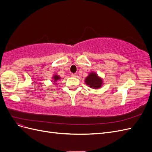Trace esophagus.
Instances as JSON below:
<instances>
[{"label":"esophagus","instance_id":"esophagus-1","mask_svg":"<svg viewBox=\"0 0 152 152\" xmlns=\"http://www.w3.org/2000/svg\"><path fill=\"white\" fill-rule=\"evenodd\" d=\"M72 77H74V78H77L78 76L77 74H75V73H73V74H72L71 75Z\"/></svg>","mask_w":152,"mask_h":152}]
</instances>
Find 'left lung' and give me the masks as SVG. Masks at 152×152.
Wrapping results in <instances>:
<instances>
[{
  "mask_svg": "<svg viewBox=\"0 0 152 152\" xmlns=\"http://www.w3.org/2000/svg\"><path fill=\"white\" fill-rule=\"evenodd\" d=\"M85 83L92 89H98L103 86V80L96 72H91L86 78Z\"/></svg>",
  "mask_w": 152,
  "mask_h": 152,
  "instance_id": "left-lung-1",
  "label": "left lung"
}]
</instances>
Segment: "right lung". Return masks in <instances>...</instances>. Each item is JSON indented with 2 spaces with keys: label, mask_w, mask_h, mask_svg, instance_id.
I'll use <instances>...</instances> for the list:
<instances>
[{
  "label": "right lung",
  "mask_w": 152,
  "mask_h": 152,
  "mask_svg": "<svg viewBox=\"0 0 152 152\" xmlns=\"http://www.w3.org/2000/svg\"><path fill=\"white\" fill-rule=\"evenodd\" d=\"M61 79V77L60 76L58 75L57 74H54L53 77H52V81L54 82V85H56V82Z\"/></svg>",
  "instance_id": "obj_1"
}]
</instances>
